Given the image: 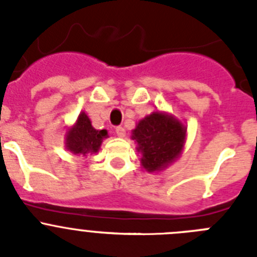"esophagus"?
Masks as SVG:
<instances>
[{"label": "esophagus", "instance_id": "1", "mask_svg": "<svg viewBox=\"0 0 257 257\" xmlns=\"http://www.w3.org/2000/svg\"><path fill=\"white\" fill-rule=\"evenodd\" d=\"M115 134H117V136H119V138H124V136H126V130H124V127L122 126L115 127Z\"/></svg>", "mask_w": 257, "mask_h": 257}]
</instances>
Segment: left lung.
Here are the masks:
<instances>
[{"label":"left lung","mask_w":257,"mask_h":257,"mask_svg":"<svg viewBox=\"0 0 257 257\" xmlns=\"http://www.w3.org/2000/svg\"><path fill=\"white\" fill-rule=\"evenodd\" d=\"M187 127L163 112H153L143 118L133 130V140L142 153V166L148 172L161 171L176 161L183 152Z\"/></svg>","instance_id":"8db88e82"}]
</instances>
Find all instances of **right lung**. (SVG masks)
Instances as JSON below:
<instances>
[{"label":"right lung","mask_w":257,"mask_h":257,"mask_svg":"<svg viewBox=\"0 0 257 257\" xmlns=\"http://www.w3.org/2000/svg\"><path fill=\"white\" fill-rule=\"evenodd\" d=\"M108 138L106 130H95L90 118L85 112L79 113L76 123L70 127L65 135V148L73 154L87 157L97 153L104 139Z\"/></svg>","instance_id":"right-lung-1"}]
</instances>
